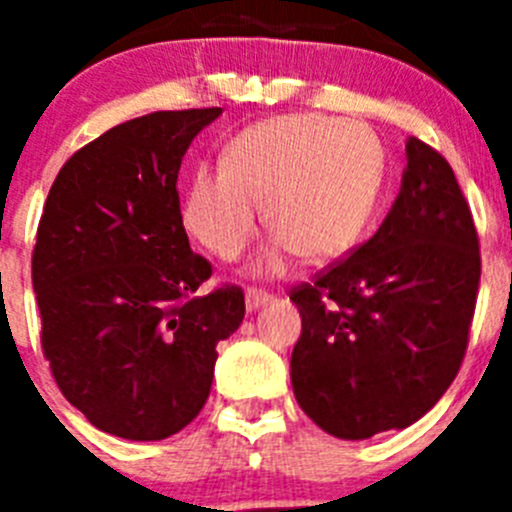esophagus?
I'll return each mask as SVG.
<instances>
[{"mask_svg": "<svg viewBox=\"0 0 512 512\" xmlns=\"http://www.w3.org/2000/svg\"><path fill=\"white\" fill-rule=\"evenodd\" d=\"M269 302H271L269 292H261V289H248L246 292V310L248 312H256L259 307L269 305Z\"/></svg>", "mask_w": 512, "mask_h": 512, "instance_id": "obj_1", "label": "esophagus"}]
</instances>
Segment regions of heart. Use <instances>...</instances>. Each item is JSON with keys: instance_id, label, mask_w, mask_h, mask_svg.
<instances>
[{"instance_id": "obj_1", "label": "heart", "mask_w": 512, "mask_h": 512, "mask_svg": "<svg viewBox=\"0 0 512 512\" xmlns=\"http://www.w3.org/2000/svg\"><path fill=\"white\" fill-rule=\"evenodd\" d=\"M384 184L377 135L356 120L282 115L241 130L225 146L223 166H202L182 197L194 241L235 261L256 238L261 205L274 238L253 264L261 277L289 261L341 259L364 238Z\"/></svg>"}]
</instances>
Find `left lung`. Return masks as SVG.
Wrapping results in <instances>:
<instances>
[{
  "label": "left lung",
  "mask_w": 512,
  "mask_h": 512,
  "mask_svg": "<svg viewBox=\"0 0 512 512\" xmlns=\"http://www.w3.org/2000/svg\"><path fill=\"white\" fill-rule=\"evenodd\" d=\"M405 156L377 233L289 297L302 315L292 390L312 423L346 441L408 428L441 400L477 305V228L454 171L413 135Z\"/></svg>",
  "instance_id": "1"
}]
</instances>
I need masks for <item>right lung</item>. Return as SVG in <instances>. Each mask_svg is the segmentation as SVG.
I'll use <instances>...</instances> for the list:
<instances>
[{
	"instance_id": "obj_1",
	"label": "right lung",
	"mask_w": 512,
	"mask_h": 512,
	"mask_svg": "<svg viewBox=\"0 0 512 512\" xmlns=\"http://www.w3.org/2000/svg\"><path fill=\"white\" fill-rule=\"evenodd\" d=\"M223 115L151 112L76 151L53 182L33 251L43 354L94 428L161 441L200 415L217 343L238 330V287L197 297L212 266L189 248L176 179Z\"/></svg>"
}]
</instances>
